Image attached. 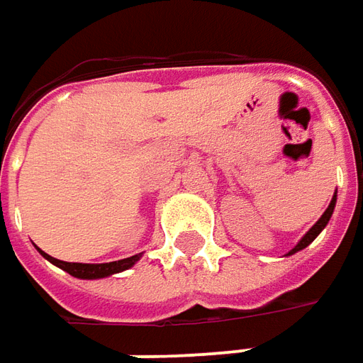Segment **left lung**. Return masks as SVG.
<instances>
[{
  "label": "left lung",
  "instance_id": "left-lung-1",
  "mask_svg": "<svg viewBox=\"0 0 363 363\" xmlns=\"http://www.w3.org/2000/svg\"><path fill=\"white\" fill-rule=\"evenodd\" d=\"M336 201H337V191L334 192L332 201H330V204H328V208H326V211H324V214H322V216L318 218V223L314 224V226H312V228H310V230H308V233H306L304 236H302V238H300V242L296 244L294 248H292L290 252L286 254V256L300 252V250H304L308 244L314 242V238H316L318 234H320V233H322V230H324V228H326V224L330 223V218H332V214H334V208H336Z\"/></svg>",
  "mask_w": 363,
  "mask_h": 363
}]
</instances>
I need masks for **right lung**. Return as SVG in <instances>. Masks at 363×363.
Returning <instances> with one entry per match:
<instances>
[{
    "mask_svg": "<svg viewBox=\"0 0 363 363\" xmlns=\"http://www.w3.org/2000/svg\"><path fill=\"white\" fill-rule=\"evenodd\" d=\"M39 250V248H37ZM41 256L49 260L51 264L59 266L61 270H65L71 276L75 278H81V280H99V278H107V276L119 274L123 270H129L130 266H135L140 260V254H135V256H129V258H123V260H115V262H105V264H83V262H63V260H57L53 256H49L43 250H39Z\"/></svg>",
    "mask_w": 363,
    "mask_h": 363,
    "instance_id": "add662e5",
    "label": "right lung"
}]
</instances>
